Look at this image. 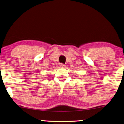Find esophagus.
I'll return each instance as SVG.
<instances>
[{
  "instance_id": "1",
  "label": "esophagus",
  "mask_w": 124,
  "mask_h": 124,
  "mask_svg": "<svg viewBox=\"0 0 124 124\" xmlns=\"http://www.w3.org/2000/svg\"><path fill=\"white\" fill-rule=\"evenodd\" d=\"M60 66L61 67H65V64H64L63 63H60Z\"/></svg>"
}]
</instances>
